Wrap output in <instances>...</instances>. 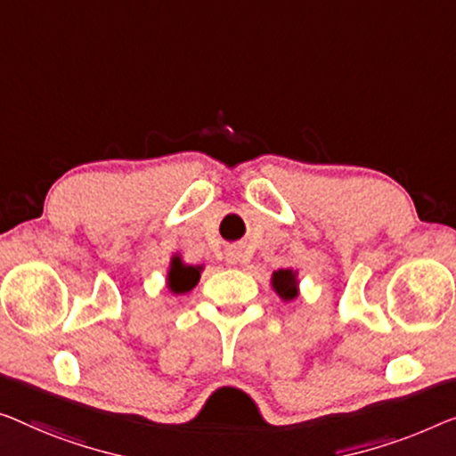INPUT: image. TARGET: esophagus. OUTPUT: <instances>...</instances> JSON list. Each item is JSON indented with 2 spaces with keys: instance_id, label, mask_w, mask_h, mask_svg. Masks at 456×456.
Listing matches in <instances>:
<instances>
[{
  "instance_id": "obj_1",
  "label": "esophagus",
  "mask_w": 456,
  "mask_h": 456,
  "mask_svg": "<svg viewBox=\"0 0 456 456\" xmlns=\"http://www.w3.org/2000/svg\"><path fill=\"white\" fill-rule=\"evenodd\" d=\"M229 256H231V257H229L231 262H237V256H235V254H229Z\"/></svg>"
}]
</instances>
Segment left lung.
<instances>
[{"label":"left lung","mask_w":456,"mask_h":456,"mask_svg":"<svg viewBox=\"0 0 456 456\" xmlns=\"http://www.w3.org/2000/svg\"><path fill=\"white\" fill-rule=\"evenodd\" d=\"M272 287L276 289V293L281 295L284 301H290V298L297 297V281L293 270H278L272 276Z\"/></svg>","instance_id":"left-lung-1"}]
</instances>
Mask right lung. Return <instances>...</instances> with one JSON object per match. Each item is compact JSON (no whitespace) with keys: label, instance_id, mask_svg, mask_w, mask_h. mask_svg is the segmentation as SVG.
<instances>
[{"label":"right lung","instance_id":"1","mask_svg":"<svg viewBox=\"0 0 456 456\" xmlns=\"http://www.w3.org/2000/svg\"><path fill=\"white\" fill-rule=\"evenodd\" d=\"M200 272L194 266H184L180 260H174V266L169 270V287L174 293H186L199 282Z\"/></svg>","mask_w":456,"mask_h":456}]
</instances>
